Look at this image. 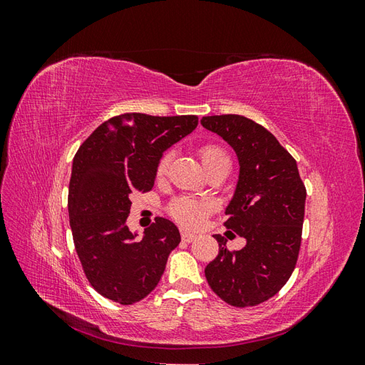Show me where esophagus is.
I'll use <instances>...</instances> for the list:
<instances>
[{"mask_svg": "<svg viewBox=\"0 0 365 365\" xmlns=\"http://www.w3.org/2000/svg\"><path fill=\"white\" fill-rule=\"evenodd\" d=\"M181 239L184 242H193L196 239V235L189 233V231H187V230H181Z\"/></svg>", "mask_w": 365, "mask_h": 365, "instance_id": "1", "label": "esophagus"}]
</instances>
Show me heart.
Masks as SVG:
<instances>
[{
	"label": "heart",
	"mask_w": 365,
	"mask_h": 365,
	"mask_svg": "<svg viewBox=\"0 0 365 365\" xmlns=\"http://www.w3.org/2000/svg\"><path fill=\"white\" fill-rule=\"evenodd\" d=\"M200 155L204 165L213 163L215 160H219V158H227L225 152L215 145L202 146L200 150ZM170 161H172V152H164L157 164V176H163L165 172H168ZM208 212H210L208 202L192 200V197H185V196L176 197V200L172 201L169 205L170 216L176 220V222H180L187 228L200 227L202 224L204 217L208 215Z\"/></svg>",
	"instance_id": "1"
}]
</instances>
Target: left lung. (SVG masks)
I'll return each instance as SVG.
<instances>
[{
    "instance_id": "obj_1",
    "label": "left lung",
    "mask_w": 365,
    "mask_h": 365,
    "mask_svg": "<svg viewBox=\"0 0 365 365\" xmlns=\"http://www.w3.org/2000/svg\"><path fill=\"white\" fill-rule=\"evenodd\" d=\"M201 125L222 137L239 160V180L224 225L245 239L228 251L224 237L217 257L205 268L213 292L231 306H256L289 280L302 244L306 189L297 163L268 129L244 115L202 117Z\"/></svg>"
}]
</instances>
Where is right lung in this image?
<instances>
[{
  "label": "right lung",
  "instance_id": "obj_1",
  "mask_svg": "<svg viewBox=\"0 0 365 365\" xmlns=\"http://www.w3.org/2000/svg\"><path fill=\"white\" fill-rule=\"evenodd\" d=\"M196 126V115L121 114L98 126L74 155L68 189L74 247L86 279L109 300L125 306L143 300L181 242L165 217H157L141 239L126 220L130 196L152 189L163 153Z\"/></svg>",
  "mask_w": 365,
  "mask_h": 365
}]
</instances>
